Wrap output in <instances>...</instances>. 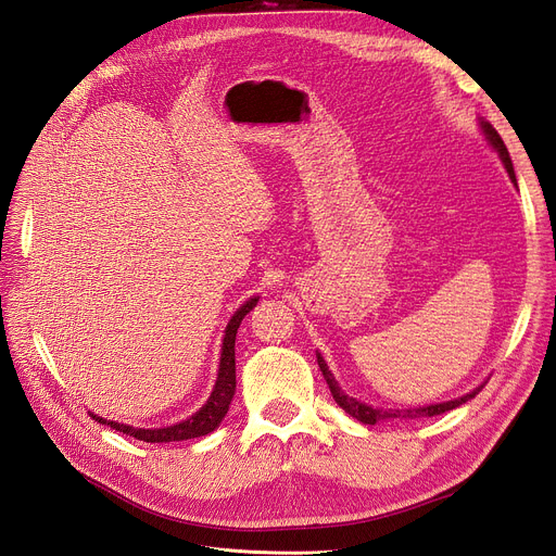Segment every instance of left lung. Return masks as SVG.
Wrapping results in <instances>:
<instances>
[{
	"mask_svg": "<svg viewBox=\"0 0 556 556\" xmlns=\"http://www.w3.org/2000/svg\"><path fill=\"white\" fill-rule=\"evenodd\" d=\"M478 122H480V130H482V135H484V139H486V143L491 146V149H493L495 153H498L501 162L505 164V168H507V173H509V180H511L514 187L518 189L514 164H511V157H509V151H507L505 141L501 139V135L495 132V128H493L489 122H484V119H478ZM315 356H317V365H319V369H323V376H325V381H327V386H329V390H331L336 403L342 407V410H344L346 415H352V417L358 419L361 424H369V426H374V424H378V421H392V419H421V417L444 415V413L453 410V407H459L462 403L471 401V399L482 390V386H484V383H482V386L473 388L471 392H466L464 396H457V399H451V401H444V403L419 405V407H405V410H390V407H374V405H367V403H363V401H358V399H354V396H349V394L340 388V383L336 381V376L331 374V369H329L327 361L323 358V354L317 352Z\"/></svg>",
	"mask_w": 556,
	"mask_h": 556,
	"instance_id": "left-lung-1",
	"label": "left lung"
}]
</instances>
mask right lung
Instances as JSON below:
<instances>
[{"label": "right lung", "mask_w": 556, "mask_h": 556, "mask_svg": "<svg viewBox=\"0 0 556 556\" xmlns=\"http://www.w3.org/2000/svg\"><path fill=\"white\" fill-rule=\"evenodd\" d=\"M258 295H252L248 302H243L237 313L231 315V319L225 327V336H223V346H220V363H218V376H216V386L210 394V399L204 401V405L200 407L198 413H193L191 417H187L185 421H178L173 426H164V428H135L128 424H119V421H110L103 419L99 415H92V419H97L99 424H105L114 430H119L124 434L135 437L139 442H149V444H166V442H185V440H193V437H202L214 432L220 421L225 419L229 403L233 399V392H237V356H233V342H237V331L243 323V317L256 306Z\"/></svg>", "instance_id": "right-lung-1"}]
</instances>
